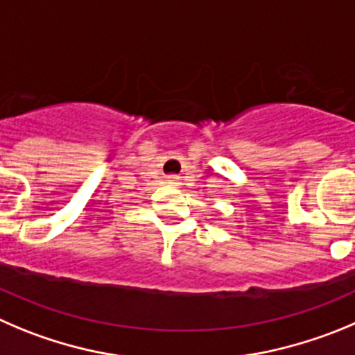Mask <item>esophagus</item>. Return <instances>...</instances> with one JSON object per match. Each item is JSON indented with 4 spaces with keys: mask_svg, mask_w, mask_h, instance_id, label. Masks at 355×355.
<instances>
[{
    "mask_svg": "<svg viewBox=\"0 0 355 355\" xmlns=\"http://www.w3.org/2000/svg\"><path fill=\"white\" fill-rule=\"evenodd\" d=\"M168 184L178 185L180 184V177H177V175H170V177H168Z\"/></svg>",
    "mask_w": 355,
    "mask_h": 355,
    "instance_id": "esophagus-1",
    "label": "esophagus"
}]
</instances>
